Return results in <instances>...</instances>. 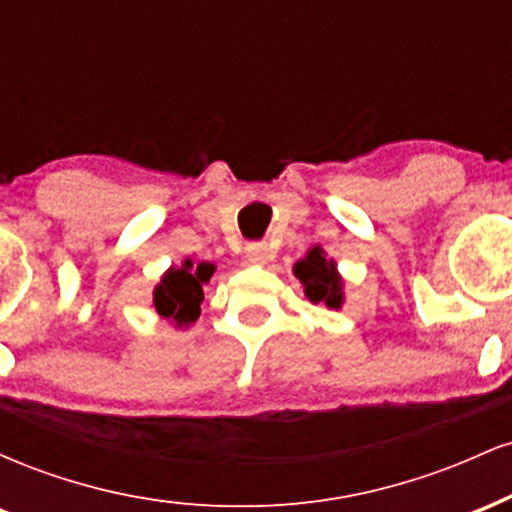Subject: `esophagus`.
<instances>
[{
    "mask_svg": "<svg viewBox=\"0 0 512 512\" xmlns=\"http://www.w3.org/2000/svg\"><path fill=\"white\" fill-rule=\"evenodd\" d=\"M245 257H248L250 264H264L269 260V248L264 243H250L245 248Z\"/></svg>",
    "mask_w": 512,
    "mask_h": 512,
    "instance_id": "obj_1",
    "label": "esophagus"
}]
</instances>
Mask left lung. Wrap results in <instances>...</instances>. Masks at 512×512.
Segmentation results:
<instances>
[{"label":"left lung","instance_id":"8db88e82","mask_svg":"<svg viewBox=\"0 0 512 512\" xmlns=\"http://www.w3.org/2000/svg\"><path fill=\"white\" fill-rule=\"evenodd\" d=\"M293 276L303 284V293L310 303L339 310L344 305V276L337 262L327 257L320 245H313L305 257L293 264Z\"/></svg>","mask_w":512,"mask_h":512}]
</instances>
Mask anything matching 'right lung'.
Returning a JSON list of instances; mask_svg holds the SVG:
<instances>
[{"label": "right lung", "mask_w": 512, "mask_h": 512, "mask_svg": "<svg viewBox=\"0 0 512 512\" xmlns=\"http://www.w3.org/2000/svg\"><path fill=\"white\" fill-rule=\"evenodd\" d=\"M216 272V264L211 262H192L190 257L182 260L180 267H168L161 281L156 284L151 308L156 310L163 320H168L175 330L195 325L199 317V305L204 301V284Z\"/></svg>", "instance_id": "obj_1"}]
</instances>
